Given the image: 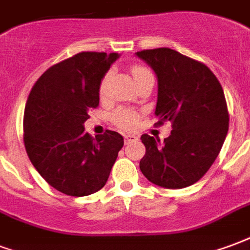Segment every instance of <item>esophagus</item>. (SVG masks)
<instances>
[{"instance_id":"1","label":"esophagus","mask_w":250,"mask_h":250,"mask_svg":"<svg viewBox=\"0 0 250 250\" xmlns=\"http://www.w3.org/2000/svg\"><path fill=\"white\" fill-rule=\"evenodd\" d=\"M138 140L137 136H134V134H125V143L130 144L132 141H136Z\"/></svg>"}]
</instances>
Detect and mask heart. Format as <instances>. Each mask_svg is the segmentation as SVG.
I'll return each mask as SVG.
<instances>
[{"label": "heart", "instance_id": "1", "mask_svg": "<svg viewBox=\"0 0 250 250\" xmlns=\"http://www.w3.org/2000/svg\"><path fill=\"white\" fill-rule=\"evenodd\" d=\"M133 73V77L134 80H137L144 74H147V70L145 67L141 66H134L132 69ZM106 87H107V76L104 78L103 81H101V85H100V94H101V97H104L105 94H106ZM112 120L114 121L116 125H118L120 127H123V129H132V127L136 126V124L138 121V114L136 112H133L130 109H126V107H120L118 110L113 113Z\"/></svg>", "mask_w": 250, "mask_h": 250}]
</instances>
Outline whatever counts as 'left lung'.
Listing matches in <instances>:
<instances>
[{
	"instance_id": "obj_1",
	"label": "left lung",
	"mask_w": 250,
	"mask_h": 250,
	"mask_svg": "<svg viewBox=\"0 0 250 250\" xmlns=\"http://www.w3.org/2000/svg\"><path fill=\"white\" fill-rule=\"evenodd\" d=\"M157 77L158 124L172 123L170 136L160 140L143 134L145 177L167 189L190 187L209 170L221 150L229 127L224 90L204 63L173 49L136 53Z\"/></svg>"
}]
</instances>
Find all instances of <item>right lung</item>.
<instances>
[{
	"label": "right lung",
	"mask_w": 250,
	"mask_h": 250,
	"mask_svg": "<svg viewBox=\"0 0 250 250\" xmlns=\"http://www.w3.org/2000/svg\"><path fill=\"white\" fill-rule=\"evenodd\" d=\"M118 53L83 52L53 65L38 78L23 116V141L33 167L58 192L83 197L106 184L121 134L92 137L83 124L100 104V85Z\"/></svg>",
	"instance_id": "add662e5"
}]
</instances>
